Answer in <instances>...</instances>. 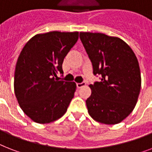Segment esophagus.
Here are the masks:
<instances>
[{"label": "esophagus", "instance_id": "obj_1", "mask_svg": "<svg viewBox=\"0 0 152 152\" xmlns=\"http://www.w3.org/2000/svg\"><path fill=\"white\" fill-rule=\"evenodd\" d=\"M85 85H86L85 82H81V83H76V87H77V88H81L82 87H83V86H85Z\"/></svg>", "mask_w": 152, "mask_h": 152}]
</instances>
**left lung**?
Returning <instances> with one entry per match:
<instances>
[{"instance_id":"8db88e82","label":"left lung","mask_w":152,"mask_h":152,"mask_svg":"<svg viewBox=\"0 0 152 152\" xmlns=\"http://www.w3.org/2000/svg\"><path fill=\"white\" fill-rule=\"evenodd\" d=\"M80 38L101 80L90 84L88 113L98 122L115 125L132 113L137 102L141 76L134 52L122 39L102 33L80 32Z\"/></svg>"}]
</instances>
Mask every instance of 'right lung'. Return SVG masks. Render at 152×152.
I'll use <instances>...</instances> for the list:
<instances>
[{
  "label": "right lung",
  "instance_id": "obj_1",
  "mask_svg": "<svg viewBox=\"0 0 152 152\" xmlns=\"http://www.w3.org/2000/svg\"><path fill=\"white\" fill-rule=\"evenodd\" d=\"M79 32L50 31L32 37L18 57L14 91L20 108L34 122L59 119L76 91L75 82L59 80L65 56L76 43Z\"/></svg>",
  "mask_w": 152,
  "mask_h": 152
}]
</instances>
